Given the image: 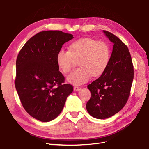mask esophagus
Segmentation results:
<instances>
[{
  "instance_id": "obj_1",
  "label": "esophagus",
  "mask_w": 149,
  "mask_h": 149,
  "mask_svg": "<svg viewBox=\"0 0 149 149\" xmlns=\"http://www.w3.org/2000/svg\"><path fill=\"white\" fill-rule=\"evenodd\" d=\"M81 89V87H79V86H74L73 89H74V91H79V90Z\"/></svg>"
}]
</instances>
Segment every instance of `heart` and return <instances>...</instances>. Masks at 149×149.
Segmentation results:
<instances>
[{
	"instance_id": "1",
	"label": "heart",
	"mask_w": 149,
	"mask_h": 149,
	"mask_svg": "<svg viewBox=\"0 0 149 149\" xmlns=\"http://www.w3.org/2000/svg\"><path fill=\"white\" fill-rule=\"evenodd\" d=\"M109 49L102 41L83 37L71 42L69 49H60L56 55L57 63L62 71L68 73L78 59L80 66L68 77V81L75 85L83 84L91 79L92 74L97 76L106 68L109 60Z\"/></svg>"
}]
</instances>
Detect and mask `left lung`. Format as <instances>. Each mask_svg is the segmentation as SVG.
Listing matches in <instances>:
<instances>
[{
  "instance_id": "left-lung-1",
  "label": "left lung",
  "mask_w": 149,
  "mask_h": 149,
  "mask_svg": "<svg viewBox=\"0 0 149 149\" xmlns=\"http://www.w3.org/2000/svg\"><path fill=\"white\" fill-rule=\"evenodd\" d=\"M114 43L106 70L88 86L91 98L88 113L96 119H106L119 112L127 103L134 79V66L128 47L114 34L103 30Z\"/></svg>"
}]
</instances>
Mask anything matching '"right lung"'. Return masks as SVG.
<instances>
[{"label":"right lung","instance_id":"obj_1","mask_svg":"<svg viewBox=\"0 0 149 149\" xmlns=\"http://www.w3.org/2000/svg\"><path fill=\"white\" fill-rule=\"evenodd\" d=\"M73 35L59 30L43 31L30 38L16 60L15 86L25 110L42 122L61 113L73 86L65 84L56 55Z\"/></svg>","mask_w":149,"mask_h":149}]
</instances>
